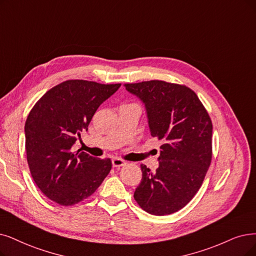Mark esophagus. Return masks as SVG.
Segmentation results:
<instances>
[{
  "label": "esophagus",
  "instance_id": "1",
  "mask_svg": "<svg viewBox=\"0 0 256 256\" xmlns=\"http://www.w3.org/2000/svg\"><path fill=\"white\" fill-rule=\"evenodd\" d=\"M126 165V162L122 158H112V166L114 167H122V166H125Z\"/></svg>",
  "mask_w": 256,
  "mask_h": 256
}]
</instances>
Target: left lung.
Here are the masks:
<instances>
[{"label":"left lung","instance_id":"8db88e82","mask_svg":"<svg viewBox=\"0 0 256 256\" xmlns=\"http://www.w3.org/2000/svg\"><path fill=\"white\" fill-rule=\"evenodd\" d=\"M145 103L151 136L162 140L160 166L140 165L138 206L154 216L174 213L200 190L212 160V122L196 94L165 80L125 84Z\"/></svg>","mask_w":256,"mask_h":256}]
</instances>
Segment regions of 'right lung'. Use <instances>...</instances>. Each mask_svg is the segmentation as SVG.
<instances>
[{"instance_id": "obj_1", "label": "right lung", "mask_w": 256, "mask_h": 256, "mask_svg": "<svg viewBox=\"0 0 256 256\" xmlns=\"http://www.w3.org/2000/svg\"><path fill=\"white\" fill-rule=\"evenodd\" d=\"M120 86L68 80L49 89L30 110L25 122L30 173L40 190L58 205L72 206L92 196L110 172V158L72 151V146Z\"/></svg>"}]
</instances>
